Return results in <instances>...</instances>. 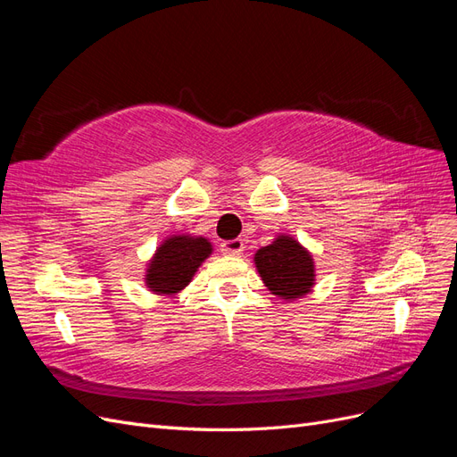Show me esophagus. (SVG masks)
<instances>
[{
	"label": "esophagus",
	"mask_w": 457,
	"mask_h": 457,
	"mask_svg": "<svg viewBox=\"0 0 457 457\" xmlns=\"http://www.w3.org/2000/svg\"><path fill=\"white\" fill-rule=\"evenodd\" d=\"M244 252V240L242 238H234V240H225L223 244H220V253L223 255H242Z\"/></svg>",
	"instance_id": "1"
}]
</instances>
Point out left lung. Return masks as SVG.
<instances>
[{
	"instance_id": "left-lung-1",
	"label": "left lung",
	"mask_w": 457,
	"mask_h": 457,
	"mask_svg": "<svg viewBox=\"0 0 457 457\" xmlns=\"http://www.w3.org/2000/svg\"><path fill=\"white\" fill-rule=\"evenodd\" d=\"M255 267L270 294L282 299H299L314 286V261L297 240L278 237L255 253Z\"/></svg>"
}]
</instances>
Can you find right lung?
Segmentation results:
<instances>
[{
  "label": "right lung",
  "mask_w": 457,
  "mask_h": 457,
  "mask_svg": "<svg viewBox=\"0 0 457 457\" xmlns=\"http://www.w3.org/2000/svg\"><path fill=\"white\" fill-rule=\"evenodd\" d=\"M212 244L198 237H171L163 240L146 269V287L158 295H175L192 280L202 262L210 257Z\"/></svg>",
  "instance_id": "right-lung-1"
}]
</instances>
